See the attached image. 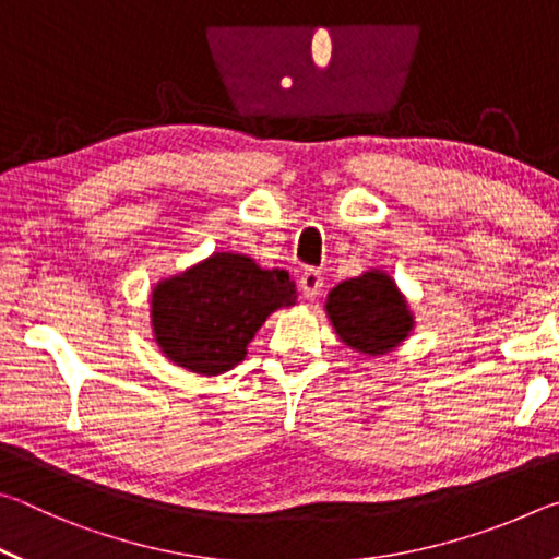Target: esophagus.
I'll list each match as a JSON object with an SVG mask.
<instances>
[{"label":"esophagus","mask_w":559,"mask_h":559,"mask_svg":"<svg viewBox=\"0 0 559 559\" xmlns=\"http://www.w3.org/2000/svg\"><path fill=\"white\" fill-rule=\"evenodd\" d=\"M298 286L302 290V296H306L308 300H316L320 296V290H323V286H325V278L320 276V271L308 269V271L300 273Z\"/></svg>","instance_id":"1"}]
</instances>
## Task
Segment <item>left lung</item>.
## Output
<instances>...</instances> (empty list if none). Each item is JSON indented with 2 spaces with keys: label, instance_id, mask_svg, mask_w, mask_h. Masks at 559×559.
Listing matches in <instances>:
<instances>
[{
  "label": "left lung",
  "instance_id": "8db88e82",
  "mask_svg": "<svg viewBox=\"0 0 559 559\" xmlns=\"http://www.w3.org/2000/svg\"><path fill=\"white\" fill-rule=\"evenodd\" d=\"M325 310L337 337L362 355L392 353L414 328L400 288L380 269L337 283L328 293Z\"/></svg>",
  "mask_w": 559,
  "mask_h": 559
}]
</instances>
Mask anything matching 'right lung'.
Returning a JSON list of instances; mask_svg holds the SVG:
<instances>
[{"label":"right lung","mask_w":559,"mask_h":559,"mask_svg":"<svg viewBox=\"0 0 559 559\" xmlns=\"http://www.w3.org/2000/svg\"><path fill=\"white\" fill-rule=\"evenodd\" d=\"M153 333L175 365L197 374L229 372L283 306H296V283L283 269H261L243 253H214L153 290Z\"/></svg>","instance_id":"right-lung-1"}]
</instances>
